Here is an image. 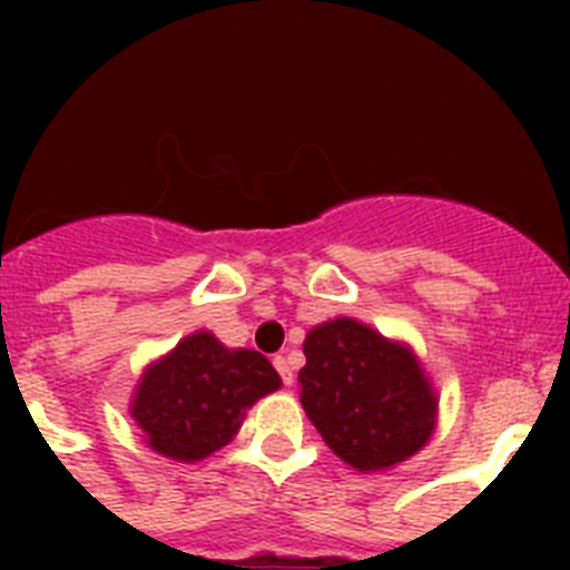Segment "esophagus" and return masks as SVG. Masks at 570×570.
<instances>
[{"label": "esophagus", "mask_w": 570, "mask_h": 570, "mask_svg": "<svg viewBox=\"0 0 570 570\" xmlns=\"http://www.w3.org/2000/svg\"><path fill=\"white\" fill-rule=\"evenodd\" d=\"M274 367L276 371H279V376H282V382H285V385H294V371H291V365H288V360H285V356H274Z\"/></svg>", "instance_id": "obj_1"}]
</instances>
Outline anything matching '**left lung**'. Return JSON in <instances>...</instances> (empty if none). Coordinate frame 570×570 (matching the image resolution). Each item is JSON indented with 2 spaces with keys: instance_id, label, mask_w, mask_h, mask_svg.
Segmentation results:
<instances>
[{
  "instance_id": "8db88e82",
  "label": "left lung",
  "mask_w": 570,
  "mask_h": 570,
  "mask_svg": "<svg viewBox=\"0 0 570 570\" xmlns=\"http://www.w3.org/2000/svg\"><path fill=\"white\" fill-rule=\"evenodd\" d=\"M302 351V407L342 462L385 471L431 440L436 394L411 347L340 316L316 325Z\"/></svg>"
}]
</instances>
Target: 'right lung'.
Instances as JSON below:
<instances>
[{"label": "right lung", "mask_w": 570, "mask_h": 570, "mask_svg": "<svg viewBox=\"0 0 570 570\" xmlns=\"http://www.w3.org/2000/svg\"><path fill=\"white\" fill-rule=\"evenodd\" d=\"M279 385V374L262 354L230 351L208 331H196L148 365L130 416L156 454L199 462L228 445L245 411Z\"/></svg>", "instance_id": "add662e5"}]
</instances>
